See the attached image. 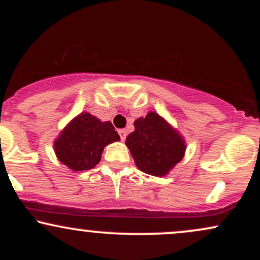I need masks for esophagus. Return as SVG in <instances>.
I'll list each match as a JSON object with an SVG mask.
<instances>
[{"label":"esophagus","mask_w":260,"mask_h":260,"mask_svg":"<svg viewBox=\"0 0 260 260\" xmlns=\"http://www.w3.org/2000/svg\"><path fill=\"white\" fill-rule=\"evenodd\" d=\"M118 134H120L121 140H124V139H126V137H127V131L126 129H120V131H118Z\"/></svg>","instance_id":"esophagus-1"}]
</instances>
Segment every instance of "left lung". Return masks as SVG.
<instances>
[{"label": "left lung", "instance_id": "8db88e82", "mask_svg": "<svg viewBox=\"0 0 260 260\" xmlns=\"http://www.w3.org/2000/svg\"><path fill=\"white\" fill-rule=\"evenodd\" d=\"M126 145L137 168L157 177L168 175L186 151L181 134L153 111L134 121V132L128 134Z\"/></svg>", "mask_w": 260, "mask_h": 260}]
</instances>
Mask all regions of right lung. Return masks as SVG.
Segmentation results:
<instances>
[{"mask_svg": "<svg viewBox=\"0 0 260 260\" xmlns=\"http://www.w3.org/2000/svg\"><path fill=\"white\" fill-rule=\"evenodd\" d=\"M118 140L111 122H101L89 112H82L61 131L53 149L62 164L73 171H83L95 168L104 148Z\"/></svg>", "mask_w": 260, "mask_h": 260, "instance_id": "add662e5", "label": "right lung"}]
</instances>
